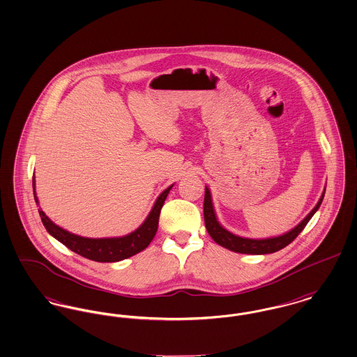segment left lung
<instances>
[{
  "label": "left lung",
  "mask_w": 357,
  "mask_h": 357,
  "mask_svg": "<svg viewBox=\"0 0 357 357\" xmlns=\"http://www.w3.org/2000/svg\"><path fill=\"white\" fill-rule=\"evenodd\" d=\"M324 194H326V190L323 191L320 199H319L317 204L312 208V211L307 215L296 227L289 229L288 232H285L283 235H279V236L266 238V239H251V238H242V236H238V235L229 232V229H225L218 222L210 188L206 187V191H204V204H203L204 225H206L207 232L214 239V242L218 243L219 245H222L225 248H227L229 251L239 252V254H250V255L272 254V252H276V251L284 248L285 245H288L289 243L292 242L299 235L300 232L304 229V227L307 226V223L310 222V219L319 210V207H320V204L323 202V198H324Z\"/></svg>",
  "instance_id": "obj_1"
}]
</instances>
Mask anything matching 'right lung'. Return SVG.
I'll list each match as a JSON object with an SVG mask.
<instances>
[{"label": "right lung", "mask_w": 357, "mask_h": 357, "mask_svg": "<svg viewBox=\"0 0 357 357\" xmlns=\"http://www.w3.org/2000/svg\"><path fill=\"white\" fill-rule=\"evenodd\" d=\"M172 188V185L167 187L158 197L150 214L147 215V218L144 219V222L138 229L132 231L128 235L119 236V238H100V239L84 238V236L72 234L66 229H61L45 215L41 207H40L38 213H40L46 231L53 238H56L58 242L65 244L69 250H72L73 252L86 257V259L94 260V261L113 263V261H119V260L128 259V257L141 252L154 239V236L157 234L160 210H162L165 200L167 198ZM33 192H34L36 203L38 206V198H37L36 187H34V178H33Z\"/></svg>", "instance_id": "obj_1"}]
</instances>
